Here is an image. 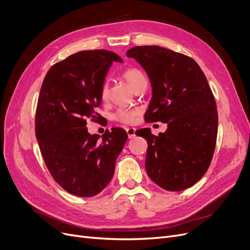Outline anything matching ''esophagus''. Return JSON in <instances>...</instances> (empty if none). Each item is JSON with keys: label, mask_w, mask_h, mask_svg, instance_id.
Listing matches in <instances>:
<instances>
[{"label": "esophagus", "mask_w": 250, "mask_h": 250, "mask_svg": "<svg viewBox=\"0 0 250 250\" xmlns=\"http://www.w3.org/2000/svg\"><path fill=\"white\" fill-rule=\"evenodd\" d=\"M125 130H126V134H127L128 139H133L136 136V128H134V127H127Z\"/></svg>", "instance_id": "esophagus-1"}]
</instances>
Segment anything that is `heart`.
Instances as JSON below:
<instances>
[{
	"label": "heart",
	"instance_id": "1",
	"mask_svg": "<svg viewBox=\"0 0 250 250\" xmlns=\"http://www.w3.org/2000/svg\"><path fill=\"white\" fill-rule=\"evenodd\" d=\"M123 76L126 80V82L129 84V86L132 87L134 90L142 83L146 80L145 76L144 74L136 69V68H127L123 72ZM108 96V84L106 82H104L102 87H101V98L102 99H106ZM137 110H132V109H118L115 114H114V120L118 123L125 124V125H130L133 124L136 121V117L138 115Z\"/></svg>",
	"mask_w": 250,
	"mask_h": 250
}]
</instances>
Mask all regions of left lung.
Instances as JSON below:
<instances>
[{"label": "left lung", "instance_id": "1", "mask_svg": "<svg viewBox=\"0 0 250 250\" xmlns=\"http://www.w3.org/2000/svg\"><path fill=\"white\" fill-rule=\"evenodd\" d=\"M145 69L152 86L146 122L167 123L165 133L139 129L147 140L146 171L160 188L178 191L207 172L216 147L218 112L213 92L191 58L158 45L126 51Z\"/></svg>", "mask_w": 250, "mask_h": 250}]
</instances>
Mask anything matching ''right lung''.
I'll use <instances>...</instances> for the list:
<instances>
[{
	"instance_id": "add662e5",
	"label": "right lung",
	"mask_w": 250,
	"mask_h": 250,
	"mask_svg": "<svg viewBox=\"0 0 250 250\" xmlns=\"http://www.w3.org/2000/svg\"><path fill=\"white\" fill-rule=\"evenodd\" d=\"M113 62L109 50H83L55 63L39 93L35 136L52 178L68 192L89 198L110 182L117 156L127 140L125 130L112 127L102 139L90 135L87 120L96 122L101 87Z\"/></svg>"
}]
</instances>
